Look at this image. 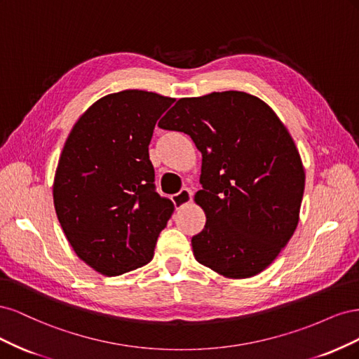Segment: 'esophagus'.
I'll return each instance as SVG.
<instances>
[{"label": "esophagus", "mask_w": 359, "mask_h": 359, "mask_svg": "<svg viewBox=\"0 0 359 359\" xmlns=\"http://www.w3.org/2000/svg\"><path fill=\"white\" fill-rule=\"evenodd\" d=\"M191 201V190L190 189H181L178 193L172 196V202L175 205V208H181V206L187 205Z\"/></svg>", "instance_id": "1"}]
</instances>
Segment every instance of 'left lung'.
I'll return each mask as SVG.
<instances>
[{
	"instance_id": "8db88e82",
	"label": "left lung",
	"mask_w": 359,
	"mask_h": 359,
	"mask_svg": "<svg viewBox=\"0 0 359 359\" xmlns=\"http://www.w3.org/2000/svg\"><path fill=\"white\" fill-rule=\"evenodd\" d=\"M158 127L189 135L202 153L194 201L206 223L191 238L194 257L229 278L259 274L295 232L306 186L285 124L257 97L223 91L180 99Z\"/></svg>"
}]
</instances>
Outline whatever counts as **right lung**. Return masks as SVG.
<instances>
[{"label": "right lung", "instance_id": "add662e5", "mask_svg": "<svg viewBox=\"0 0 359 359\" xmlns=\"http://www.w3.org/2000/svg\"><path fill=\"white\" fill-rule=\"evenodd\" d=\"M175 102L126 90L85 111L62 148L53 205L74 253L97 273L121 276L147 265L173 203L156 191L148 145Z\"/></svg>", "mask_w": 359, "mask_h": 359}]
</instances>
